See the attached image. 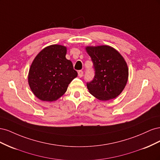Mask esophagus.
Returning <instances> with one entry per match:
<instances>
[{
  "label": "esophagus",
  "instance_id": "34e87169",
  "mask_svg": "<svg viewBox=\"0 0 160 160\" xmlns=\"http://www.w3.org/2000/svg\"><path fill=\"white\" fill-rule=\"evenodd\" d=\"M83 71H78V76L79 77H83Z\"/></svg>",
  "mask_w": 160,
  "mask_h": 160
}]
</instances>
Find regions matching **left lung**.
Segmentation results:
<instances>
[{"mask_svg": "<svg viewBox=\"0 0 160 160\" xmlns=\"http://www.w3.org/2000/svg\"><path fill=\"white\" fill-rule=\"evenodd\" d=\"M95 69V76L87 83L89 93L101 101L114 99L122 93L128 82V65L120 53L108 45L85 48Z\"/></svg>", "mask_w": 160, "mask_h": 160, "instance_id": "8db88e82", "label": "left lung"}]
</instances>
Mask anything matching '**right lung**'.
<instances>
[{"mask_svg": "<svg viewBox=\"0 0 160 160\" xmlns=\"http://www.w3.org/2000/svg\"><path fill=\"white\" fill-rule=\"evenodd\" d=\"M67 47L52 45L44 48L33 60L28 82L32 93L44 101H56L77 76L72 62L66 59Z\"/></svg>", "mask_w": 160, "mask_h": 160, "instance_id": "obj_1", "label": "right lung"}]
</instances>
